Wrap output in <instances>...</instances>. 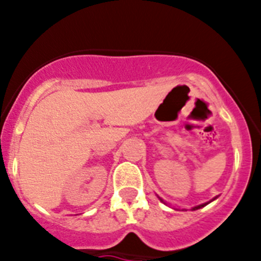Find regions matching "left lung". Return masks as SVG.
<instances>
[{"label": "left lung", "instance_id": "1", "mask_svg": "<svg viewBox=\"0 0 261 261\" xmlns=\"http://www.w3.org/2000/svg\"><path fill=\"white\" fill-rule=\"evenodd\" d=\"M217 197H218V196H217ZM217 197H215V198H212V199H211V201H210V202H206V203H202V204H199V206H196V207H193V208H192V211H196V210H199V208H202V207L207 206V204H208V203H211V202H212V201H215V199H216V198H217ZM158 198H159V199H160V201H162V202H163V203H165V202H164V199H163V198H160V197H159V196H158Z\"/></svg>", "mask_w": 261, "mask_h": 261}]
</instances>
